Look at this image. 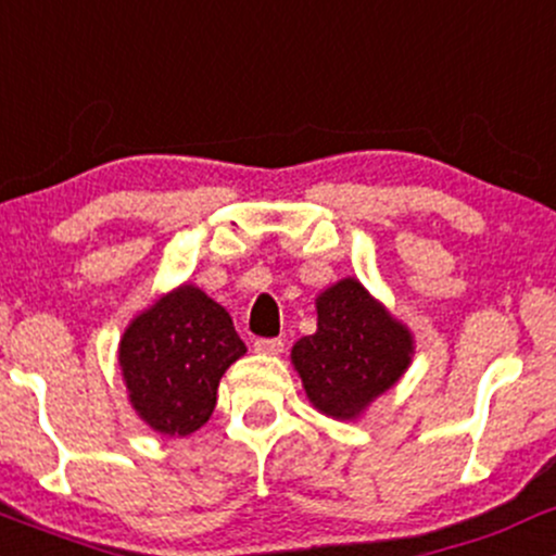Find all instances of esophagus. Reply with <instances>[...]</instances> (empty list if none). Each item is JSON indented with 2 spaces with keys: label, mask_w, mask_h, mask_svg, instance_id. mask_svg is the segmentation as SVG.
Here are the masks:
<instances>
[{
  "label": "esophagus",
  "mask_w": 556,
  "mask_h": 556,
  "mask_svg": "<svg viewBox=\"0 0 556 556\" xmlns=\"http://www.w3.org/2000/svg\"><path fill=\"white\" fill-rule=\"evenodd\" d=\"M254 352L262 354V357H278L283 352V341L280 339H257L254 341Z\"/></svg>",
  "instance_id": "1"
}]
</instances>
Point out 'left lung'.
I'll return each mask as SVG.
<instances>
[{"label": "left lung", "mask_w": 556, "mask_h": 556, "mask_svg": "<svg viewBox=\"0 0 556 556\" xmlns=\"http://www.w3.org/2000/svg\"><path fill=\"white\" fill-rule=\"evenodd\" d=\"M317 330L291 349L309 404L333 420H357L394 389L415 357V336L357 278L315 299Z\"/></svg>", "instance_id": "obj_1"}]
</instances>
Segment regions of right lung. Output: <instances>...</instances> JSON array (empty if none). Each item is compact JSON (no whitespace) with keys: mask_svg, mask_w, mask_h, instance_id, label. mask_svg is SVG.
Instances as JSON below:
<instances>
[{"mask_svg":"<svg viewBox=\"0 0 556 556\" xmlns=\"http://www.w3.org/2000/svg\"><path fill=\"white\" fill-rule=\"evenodd\" d=\"M244 354L226 307L180 283L134 315L117 365L134 413L157 433L186 439L210 420L220 378Z\"/></svg>","mask_w":556,"mask_h":556,"instance_id":"add662e5","label":"right lung"}]
</instances>
